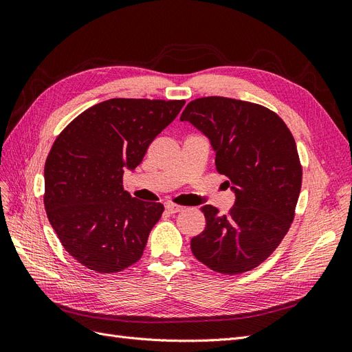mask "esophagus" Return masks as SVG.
Returning a JSON list of instances; mask_svg holds the SVG:
<instances>
[{
    "label": "esophagus",
    "mask_w": 352,
    "mask_h": 352,
    "mask_svg": "<svg viewBox=\"0 0 352 352\" xmlns=\"http://www.w3.org/2000/svg\"><path fill=\"white\" fill-rule=\"evenodd\" d=\"M166 208H167V211L170 212V214H176V212H179V211H182V210H184V207L176 206V204H167V206H166Z\"/></svg>",
    "instance_id": "34e87169"
}]
</instances>
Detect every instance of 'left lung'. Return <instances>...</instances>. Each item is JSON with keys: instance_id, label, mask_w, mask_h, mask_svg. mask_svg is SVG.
I'll list each match as a JSON object with an SVG mask.
<instances>
[{"instance_id": "1", "label": "left lung", "mask_w": 352, "mask_h": 352, "mask_svg": "<svg viewBox=\"0 0 352 352\" xmlns=\"http://www.w3.org/2000/svg\"><path fill=\"white\" fill-rule=\"evenodd\" d=\"M180 120L208 138L217 172L236 197L228 216L201 208L206 229L190 239V250L214 272L252 270L278 248L295 216L302 168L294 136L272 110L225 97L190 101Z\"/></svg>"}]
</instances>
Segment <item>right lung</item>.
Wrapping results in <instances>:
<instances>
[{"instance_id": "1", "label": "right lung", "mask_w": 352, "mask_h": 352, "mask_svg": "<svg viewBox=\"0 0 352 352\" xmlns=\"http://www.w3.org/2000/svg\"><path fill=\"white\" fill-rule=\"evenodd\" d=\"M184 105L107 100L79 114L52 144L44 168L45 211L63 247L85 267L117 273L142 257L164 207L132 198L123 173L141 164Z\"/></svg>"}]
</instances>
